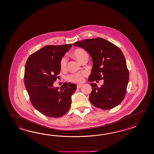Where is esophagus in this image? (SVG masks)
Segmentation results:
<instances>
[{"label":"esophagus","mask_w":154,"mask_h":154,"mask_svg":"<svg viewBox=\"0 0 154 154\" xmlns=\"http://www.w3.org/2000/svg\"><path fill=\"white\" fill-rule=\"evenodd\" d=\"M82 84H78V85H77V88H80L82 87Z\"/></svg>","instance_id":"obj_1"}]
</instances>
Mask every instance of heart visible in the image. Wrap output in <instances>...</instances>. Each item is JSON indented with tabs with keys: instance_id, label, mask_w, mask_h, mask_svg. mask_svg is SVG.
<instances>
[{
	"instance_id": "heart-1",
	"label": "heart",
	"mask_w": 154,
	"mask_h": 154,
	"mask_svg": "<svg viewBox=\"0 0 154 154\" xmlns=\"http://www.w3.org/2000/svg\"><path fill=\"white\" fill-rule=\"evenodd\" d=\"M73 56L76 59H77L80 62H82L83 59L88 57V54L84 49L82 48H79L76 49L75 51L73 53ZM68 63V59L66 56L63 57L60 61V67L62 69H66ZM87 74L86 72H83L80 73H75L72 74L71 75L68 77L69 80L72 82H80L83 81V76L86 75Z\"/></svg>"
}]
</instances>
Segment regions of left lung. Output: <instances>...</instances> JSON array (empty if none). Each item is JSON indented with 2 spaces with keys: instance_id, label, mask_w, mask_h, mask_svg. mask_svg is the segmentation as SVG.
Masks as SVG:
<instances>
[{
  "instance_id": "1",
  "label": "left lung",
  "mask_w": 154,
  "mask_h": 154,
  "mask_svg": "<svg viewBox=\"0 0 154 154\" xmlns=\"http://www.w3.org/2000/svg\"><path fill=\"white\" fill-rule=\"evenodd\" d=\"M85 49L93 62L88 81L104 80L98 87L91 82L92 91L89 100L96 107L107 110L119 105L125 98L129 81L126 60L121 50L106 39L97 37L74 43Z\"/></svg>"
}]
</instances>
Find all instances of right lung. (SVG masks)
Segmentation results:
<instances>
[{"label": "right lung", "instance_id": "1", "mask_svg": "<svg viewBox=\"0 0 154 154\" xmlns=\"http://www.w3.org/2000/svg\"><path fill=\"white\" fill-rule=\"evenodd\" d=\"M72 44L47 45L33 53L27 60L24 84L33 106L48 117L66 114L72 103L76 85L64 82L59 88L53 86L60 72V61Z\"/></svg>", "mask_w": 154, "mask_h": 154}]
</instances>
